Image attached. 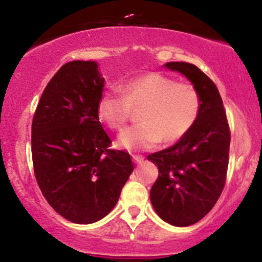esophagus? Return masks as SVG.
I'll use <instances>...</instances> for the list:
<instances>
[{
    "mask_svg": "<svg viewBox=\"0 0 262 262\" xmlns=\"http://www.w3.org/2000/svg\"><path fill=\"white\" fill-rule=\"evenodd\" d=\"M143 161H144V158H143L142 156H133V162H134V163H142Z\"/></svg>",
    "mask_w": 262,
    "mask_h": 262,
    "instance_id": "obj_1",
    "label": "esophagus"
}]
</instances>
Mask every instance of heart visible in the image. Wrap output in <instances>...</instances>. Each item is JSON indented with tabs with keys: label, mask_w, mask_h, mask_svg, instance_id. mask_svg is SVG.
Segmentation results:
<instances>
[{
	"label": "heart",
	"mask_w": 262,
	"mask_h": 262,
	"mask_svg": "<svg viewBox=\"0 0 262 262\" xmlns=\"http://www.w3.org/2000/svg\"><path fill=\"white\" fill-rule=\"evenodd\" d=\"M123 92L103 93L98 113L110 129L124 128L133 108H142L140 122L125 129L118 139L124 149H149L161 140L174 143L191 132L200 117L202 99L191 82L177 80L162 73H148L126 81Z\"/></svg>",
	"instance_id": "b5f03b06"
}]
</instances>
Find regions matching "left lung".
Segmentation results:
<instances>
[{
	"label": "left lung",
	"mask_w": 262,
	"mask_h": 262,
	"mask_svg": "<svg viewBox=\"0 0 262 262\" xmlns=\"http://www.w3.org/2000/svg\"><path fill=\"white\" fill-rule=\"evenodd\" d=\"M197 88L202 108L196 124L174 145L147 157L158 167L150 201L158 216L173 226L193 225L216 205L226 183L231 133L214 82L183 61L167 62Z\"/></svg>",
	"instance_id": "1"
}]
</instances>
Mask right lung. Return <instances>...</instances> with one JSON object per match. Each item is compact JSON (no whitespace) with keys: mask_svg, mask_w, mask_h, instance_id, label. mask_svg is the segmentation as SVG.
Listing matches in <instances>:
<instances>
[{"mask_svg":"<svg viewBox=\"0 0 262 262\" xmlns=\"http://www.w3.org/2000/svg\"><path fill=\"white\" fill-rule=\"evenodd\" d=\"M103 86L96 62H68L46 85L32 119L37 184L49 205L74 224L105 217L134 169L129 153L109 149L98 113Z\"/></svg>","mask_w":262,"mask_h":262,"instance_id":"add662e5","label":"right lung"}]
</instances>
